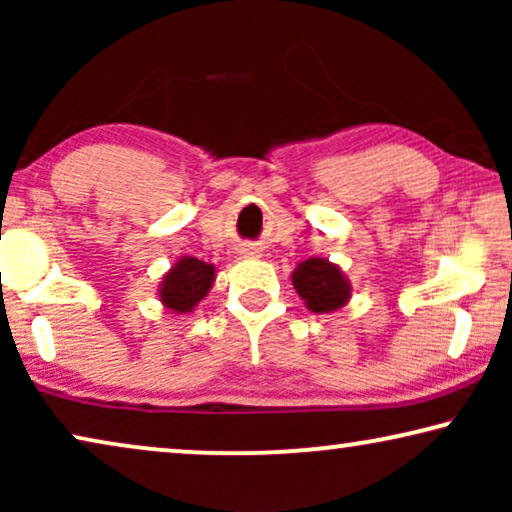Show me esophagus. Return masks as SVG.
I'll use <instances>...</instances> for the list:
<instances>
[{
	"mask_svg": "<svg viewBox=\"0 0 512 512\" xmlns=\"http://www.w3.org/2000/svg\"><path fill=\"white\" fill-rule=\"evenodd\" d=\"M240 254H242V256H247V258H254V256H258V251H256L254 247H251V244H244Z\"/></svg>",
	"mask_w": 512,
	"mask_h": 512,
	"instance_id": "34e87169",
	"label": "esophagus"
}]
</instances>
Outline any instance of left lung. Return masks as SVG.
<instances>
[{"label": "left lung", "mask_w": 512, "mask_h": 512, "mask_svg": "<svg viewBox=\"0 0 512 512\" xmlns=\"http://www.w3.org/2000/svg\"><path fill=\"white\" fill-rule=\"evenodd\" d=\"M293 289L314 314L338 312L352 298V284L328 258H307L291 272Z\"/></svg>", "instance_id": "left-lung-1"}]
</instances>
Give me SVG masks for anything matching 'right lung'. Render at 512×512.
<instances>
[{
  "instance_id": "obj_1",
  "label": "right lung",
  "mask_w": 512,
  "mask_h": 512,
  "mask_svg": "<svg viewBox=\"0 0 512 512\" xmlns=\"http://www.w3.org/2000/svg\"><path fill=\"white\" fill-rule=\"evenodd\" d=\"M216 279L212 263L198 261L193 256H181L170 270L165 272L158 286V298L167 312L188 314L207 296Z\"/></svg>"
}]
</instances>
